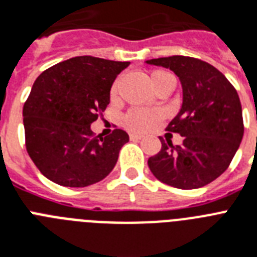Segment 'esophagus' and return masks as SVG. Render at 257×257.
<instances>
[{"instance_id": "obj_1", "label": "esophagus", "mask_w": 257, "mask_h": 257, "mask_svg": "<svg viewBox=\"0 0 257 257\" xmlns=\"http://www.w3.org/2000/svg\"><path fill=\"white\" fill-rule=\"evenodd\" d=\"M142 135H138V134H130V139L131 141H141Z\"/></svg>"}]
</instances>
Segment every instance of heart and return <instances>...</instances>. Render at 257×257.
<instances>
[{
	"mask_svg": "<svg viewBox=\"0 0 257 257\" xmlns=\"http://www.w3.org/2000/svg\"><path fill=\"white\" fill-rule=\"evenodd\" d=\"M172 77L171 73L165 71H154L151 73V84L154 89L160 86L164 81ZM118 92V82H114L111 86V97H115ZM160 120V113L159 111H147V110L133 109L124 115L123 124L126 128L134 133H144L150 130L151 127L158 123Z\"/></svg>",
	"mask_w": 257,
	"mask_h": 257,
	"instance_id": "1",
	"label": "heart"
}]
</instances>
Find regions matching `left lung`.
Segmentation results:
<instances>
[{"mask_svg": "<svg viewBox=\"0 0 257 257\" xmlns=\"http://www.w3.org/2000/svg\"><path fill=\"white\" fill-rule=\"evenodd\" d=\"M146 63L169 68L180 78L182 105L167 131L184 137L180 146L160 137L162 150L148 159V167L159 181L179 189L207 185L228 168L240 146L244 126L238 92L200 59L176 55Z\"/></svg>", "mask_w": 257, "mask_h": 257, "instance_id": "obj_1", "label": "left lung"}]
</instances>
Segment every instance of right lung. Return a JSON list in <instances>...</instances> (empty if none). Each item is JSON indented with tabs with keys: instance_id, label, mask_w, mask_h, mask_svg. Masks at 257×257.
I'll list each match as a JSON object with an SVG mask.
<instances>
[{
	"instance_id": "right-lung-1",
	"label": "right lung",
	"mask_w": 257,
	"mask_h": 257,
	"mask_svg": "<svg viewBox=\"0 0 257 257\" xmlns=\"http://www.w3.org/2000/svg\"><path fill=\"white\" fill-rule=\"evenodd\" d=\"M130 61L77 56L48 68L23 105L26 150L48 180L69 188L101 181L113 171L126 131L94 137L90 124L110 102L114 80Z\"/></svg>"
}]
</instances>
